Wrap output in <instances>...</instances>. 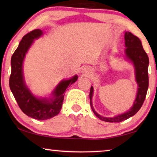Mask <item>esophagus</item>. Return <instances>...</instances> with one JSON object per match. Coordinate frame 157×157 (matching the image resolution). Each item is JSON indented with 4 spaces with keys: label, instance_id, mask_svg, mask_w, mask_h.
Returning a JSON list of instances; mask_svg holds the SVG:
<instances>
[{
    "label": "esophagus",
    "instance_id": "34e87169",
    "mask_svg": "<svg viewBox=\"0 0 157 157\" xmlns=\"http://www.w3.org/2000/svg\"><path fill=\"white\" fill-rule=\"evenodd\" d=\"M89 68H87V67H86V66H85V67H83L82 68V73H87V72H89Z\"/></svg>",
    "mask_w": 157,
    "mask_h": 157
}]
</instances>
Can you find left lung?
<instances>
[{"mask_svg":"<svg viewBox=\"0 0 157 157\" xmlns=\"http://www.w3.org/2000/svg\"><path fill=\"white\" fill-rule=\"evenodd\" d=\"M124 45L126 47V49L124 50V57L126 60L131 62L134 66L135 79L138 85L136 99L132 107L126 112L113 117L102 116L98 114L93 107L92 97L94 95V87L91 86L90 90V105L93 111L101 121L108 123H120L135 115L142 107L148 89L149 58L147 53L143 49L141 41L136 36L134 35L129 32H125Z\"/></svg>","mask_w":157,"mask_h":157,"instance_id":"8db88e82","label":"left lung"}]
</instances>
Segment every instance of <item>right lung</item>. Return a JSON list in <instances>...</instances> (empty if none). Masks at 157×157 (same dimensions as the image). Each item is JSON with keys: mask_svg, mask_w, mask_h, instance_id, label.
<instances>
[{"mask_svg": "<svg viewBox=\"0 0 157 157\" xmlns=\"http://www.w3.org/2000/svg\"><path fill=\"white\" fill-rule=\"evenodd\" d=\"M42 35L43 31L36 29L23 37L12 56V71L10 77V89L21 111L28 116L39 121L50 119L60 112L66 89L78 78L75 75L71 79H63L57 85L49 98H38L31 92L23 76V61L34 39Z\"/></svg>", "mask_w": 157, "mask_h": 157, "instance_id": "right-lung-1", "label": "right lung"}]
</instances>
